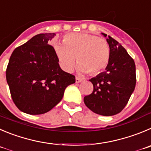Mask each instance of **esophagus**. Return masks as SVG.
<instances>
[{
	"label": "esophagus",
	"mask_w": 151,
	"mask_h": 151,
	"mask_svg": "<svg viewBox=\"0 0 151 151\" xmlns=\"http://www.w3.org/2000/svg\"><path fill=\"white\" fill-rule=\"evenodd\" d=\"M75 81H76V83H80L81 81H82V79L80 78V77H76Z\"/></svg>",
	"instance_id": "34e87169"
}]
</instances>
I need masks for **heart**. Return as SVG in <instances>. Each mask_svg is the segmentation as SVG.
<instances>
[{
  "label": "heart",
  "instance_id": "heart-1",
  "mask_svg": "<svg viewBox=\"0 0 151 151\" xmlns=\"http://www.w3.org/2000/svg\"><path fill=\"white\" fill-rule=\"evenodd\" d=\"M63 41V45H55V51L65 71L72 70L75 58L82 73L96 75L107 67L111 51L106 39L88 33H71Z\"/></svg>",
  "mask_w": 151,
  "mask_h": 151
}]
</instances>
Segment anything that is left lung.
<instances>
[{
    "label": "left lung",
    "mask_w": 151,
    "mask_h": 151,
    "mask_svg": "<svg viewBox=\"0 0 151 151\" xmlns=\"http://www.w3.org/2000/svg\"><path fill=\"white\" fill-rule=\"evenodd\" d=\"M105 37L107 35L102 33ZM110 60L106 71L90 79L94 89L84 97L87 107L98 115L111 116L123 110L136 83V65L124 47L108 36Z\"/></svg>",
    "instance_id": "obj_1"
}]
</instances>
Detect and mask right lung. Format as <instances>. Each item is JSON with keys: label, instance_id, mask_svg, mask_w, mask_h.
Returning <instances> with one entry per match:
<instances>
[{"label": "right lung", "instance_id": "1", "mask_svg": "<svg viewBox=\"0 0 151 151\" xmlns=\"http://www.w3.org/2000/svg\"><path fill=\"white\" fill-rule=\"evenodd\" d=\"M55 33H40L16 47L9 58L6 77L11 97L18 109L29 115L47 112L60 102L75 76L59 65L48 41Z\"/></svg>", "mask_w": 151, "mask_h": 151}]
</instances>
